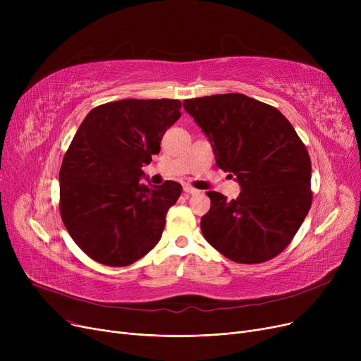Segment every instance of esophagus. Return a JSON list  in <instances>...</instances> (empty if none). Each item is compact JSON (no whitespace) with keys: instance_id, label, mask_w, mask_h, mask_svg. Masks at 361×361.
Listing matches in <instances>:
<instances>
[{"instance_id":"esophagus-1","label":"esophagus","mask_w":361,"mask_h":361,"mask_svg":"<svg viewBox=\"0 0 361 361\" xmlns=\"http://www.w3.org/2000/svg\"><path fill=\"white\" fill-rule=\"evenodd\" d=\"M184 192L188 193V195H197V193H199L197 188H195V187H192V185H184Z\"/></svg>"}]
</instances>
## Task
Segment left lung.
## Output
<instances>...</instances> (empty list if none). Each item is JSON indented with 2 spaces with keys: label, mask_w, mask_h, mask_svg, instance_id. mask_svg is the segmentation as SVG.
<instances>
[{
  "label": "left lung",
  "mask_w": 361,
  "mask_h": 361,
  "mask_svg": "<svg viewBox=\"0 0 361 361\" xmlns=\"http://www.w3.org/2000/svg\"><path fill=\"white\" fill-rule=\"evenodd\" d=\"M209 137L216 165L237 176L235 200L207 192L211 209L202 234L214 249L237 263L274 259L293 241L312 206V162L291 123L272 105L224 93L185 99Z\"/></svg>",
  "instance_id": "8db88e82"
}]
</instances>
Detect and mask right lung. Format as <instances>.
<instances>
[{
  "label": "right lung",
  "mask_w": 361,
  "mask_h": 361,
  "mask_svg": "<svg viewBox=\"0 0 361 361\" xmlns=\"http://www.w3.org/2000/svg\"><path fill=\"white\" fill-rule=\"evenodd\" d=\"M178 99H121L94 106L60 169V214L74 243L94 262L127 267L161 240L181 184H145L142 166L159 154Z\"/></svg>",
  "instance_id": "1"
}]
</instances>
